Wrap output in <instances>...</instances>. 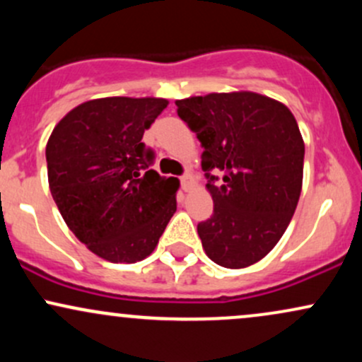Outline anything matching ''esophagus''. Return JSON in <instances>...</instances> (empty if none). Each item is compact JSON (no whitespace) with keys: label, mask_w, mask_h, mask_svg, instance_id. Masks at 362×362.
Returning <instances> with one entry per match:
<instances>
[{"label":"esophagus","mask_w":362,"mask_h":362,"mask_svg":"<svg viewBox=\"0 0 362 362\" xmlns=\"http://www.w3.org/2000/svg\"><path fill=\"white\" fill-rule=\"evenodd\" d=\"M180 184L184 190L190 189V185H192V177H190V173H184V175L180 177Z\"/></svg>","instance_id":"34e87169"}]
</instances>
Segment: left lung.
<instances>
[{
  "label": "left lung",
  "instance_id": "1",
  "mask_svg": "<svg viewBox=\"0 0 362 362\" xmlns=\"http://www.w3.org/2000/svg\"><path fill=\"white\" fill-rule=\"evenodd\" d=\"M175 105L204 148L214 211L197 224L202 247L221 267H248L276 247L300 201L305 143L296 119L284 103L253 91ZM213 171L223 173L221 185Z\"/></svg>",
  "mask_w": 362,
  "mask_h": 362
}]
</instances>
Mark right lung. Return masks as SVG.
Here are the masks:
<instances>
[{"instance_id": "add662e5", "label": "right lung", "mask_w": 362, "mask_h": 362, "mask_svg": "<svg viewBox=\"0 0 362 362\" xmlns=\"http://www.w3.org/2000/svg\"><path fill=\"white\" fill-rule=\"evenodd\" d=\"M165 98H97L74 107L45 146L49 187L74 236L95 255L134 264L155 250L177 211L178 180L149 167L143 134Z\"/></svg>"}]
</instances>
